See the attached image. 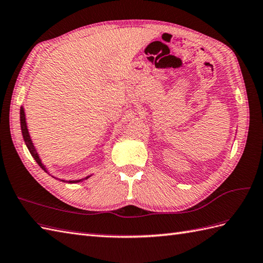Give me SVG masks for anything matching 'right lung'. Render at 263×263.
<instances>
[{
    "label": "right lung",
    "mask_w": 263,
    "mask_h": 263,
    "mask_svg": "<svg viewBox=\"0 0 263 263\" xmlns=\"http://www.w3.org/2000/svg\"><path fill=\"white\" fill-rule=\"evenodd\" d=\"M20 122H21L22 136H23V139H24V142H26V144H27V146H28V149H29V151H30V154H31V156L34 158V160L36 161V163H38L39 166L45 170V172H47L44 164L41 163V160H40V158H39V156H38V152L35 151V148H34V145H33V143H32V141H31V139H30L29 132H28V129H27L26 114H24L23 107H21V109H20ZM87 178H88V177H86V179H87ZM81 180H82V179H81ZM81 180H70L69 182H78V181H81Z\"/></svg>",
    "instance_id": "1"
}]
</instances>
